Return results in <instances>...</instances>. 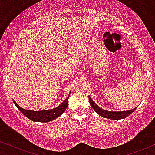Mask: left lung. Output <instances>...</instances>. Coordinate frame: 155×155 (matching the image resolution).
<instances>
[{
    "instance_id": "1",
    "label": "left lung",
    "mask_w": 155,
    "mask_h": 155,
    "mask_svg": "<svg viewBox=\"0 0 155 155\" xmlns=\"http://www.w3.org/2000/svg\"><path fill=\"white\" fill-rule=\"evenodd\" d=\"M88 99H89V102L90 105H91V107H93L94 110H95V112L97 114H98L99 115L102 116V117H105L106 119H113V120H119L121 119H124L127 116H128L132 113H133V111L136 109V107L134 109H132L130 110H126V111H119V112H116V111H108L103 110L102 108L99 107L98 105L91 100V97L88 96Z\"/></svg>"
}]
</instances>
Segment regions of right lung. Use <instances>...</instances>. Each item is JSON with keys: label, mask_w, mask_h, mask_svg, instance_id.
I'll return each instance as SVG.
<instances>
[{"label": "right lung", "mask_w": 155, "mask_h": 155, "mask_svg": "<svg viewBox=\"0 0 155 155\" xmlns=\"http://www.w3.org/2000/svg\"><path fill=\"white\" fill-rule=\"evenodd\" d=\"M69 97V95L61 105H59L58 107H55V108L39 111L25 110L17 105L15 100H13V102L20 111H21V113L32 121H37V122H48V121H51L59 117L65 111L68 106Z\"/></svg>", "instance_id": "1"}]
</instances>
